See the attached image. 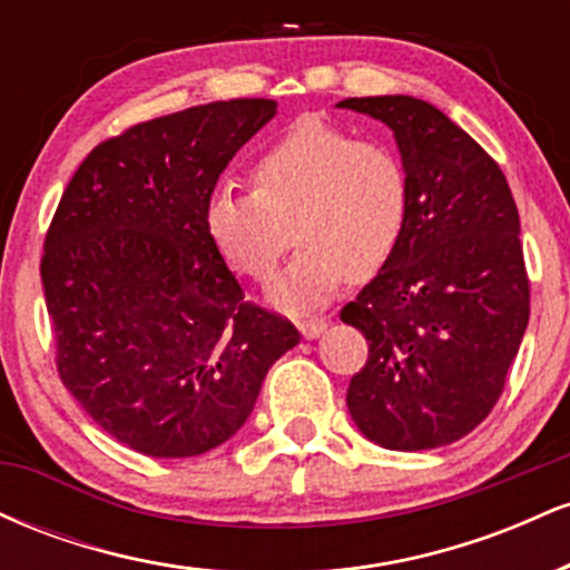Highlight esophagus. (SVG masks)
<instances>
[{"label": "esophagus", "instance_id": "1", "mask_svg": "<svg viewBox=\"0 0 570 570\" xmlns=\"http://www.w3.org/2000/svg\"><path fill=\"white\" fill-rule=\"evenodd\" d=\"M297 330H299V335H303L305 340H313V337H318L326 330V318H305V322L297 324Z\"/></svg>", "mask_w": 570, "mask_h": 570}]
</instances>
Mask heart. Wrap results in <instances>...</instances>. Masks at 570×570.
<instances>
[{"label": "heart", "instance_id": "obj_1", "mask_svg": "<svg viewBox=\"0 0 570 570\" xmlns=\"http://www.w3.org/2000/svg\"><path fill=\"white\" fill-rule=\"evenodd\" d=\"M252 187L214 193L203 222L227 265L259 284L297 235L303 246L271 289L286 311L322 305L348 276H375L407 225L410 179L394 149L316 117L294 122L252 163Z\"/></svg>", "mask_w": 570, "mask_h": 570}]
</instances>
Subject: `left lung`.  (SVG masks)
<instances>
[{"label": "left lung", "mask_w": 570, "mask_h": 570, "mask_svg": "<svg viewBox=\"0 0 570 570\" xmlns=\"http://www.w3.org/2000/svg\"><path fill=\"white\" fill-rule=\"evenodd\" d=\"M337 107L385 122L410 179L394 257L340 311L370 343L345 402L381 448H442L490 415L525 335L520 214L499 163L429 101L367 96Z\"/></svg>", "instance_id": "8db88e82"}]
</instances>
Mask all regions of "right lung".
<instances>
[{
  "mask_svg": "<svg viewBox=\"0 0 570 570\" xmlns=\"http://www.w3.org/2000/svg\"><path fill=\"white\" fill-rule=\"evenodd\" d=\"M276 112L233 98L139 122L98 144L58 203L39 267L58 375L136 453L219 448L299 343L292 322L244 303L203 222L219 174Z\"/></svg>",
  "mask_w": 570,
  "mask_h": 570,
  "instance_id": "1",
  "label": "right lung"
}]
</instances>
